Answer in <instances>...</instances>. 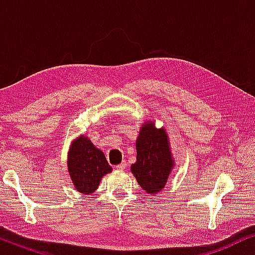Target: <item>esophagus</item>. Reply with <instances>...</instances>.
Listing matches in <instances>:
<instances>
[{"mask_svg":"<svg viewBox=\"0 0 255 255\" xmlns=\"http://www.w3.org/2000/svg\"><path fill=\"white\" fill-rule=\"evenodd\" d=\"M125 168H127V162H122V163H120V165L116 166L117 170H123Z\"/></svg>","mask_w":255,"mask_h":255,"instance_id":"1","label":"esophagus"}]
</instances>
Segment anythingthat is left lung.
I'll list each match as a JSON object with an SVG mask.
<instances>
[{"label":"left lung","mask_w":255,"mask_h":255,"mask_svg":"<svg viewBox=\"0 0 255 255\" xmlns=\"http://www.w3.org/2000/svg\"><path fill=\"white\" fill-rule=\"evenodd\" d=\"M135 145L137 161L131 166L132 173L148 194L159 193L165 187L174 163L166 132L148 123L142 125Z\"/></svg>","instance_id":"obj_1"}]
</instances>
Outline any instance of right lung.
Listing matches in <instances>:
<instances>
[{"label": "right lung", "instance_id": "obj_1", "mask_svg": "<svg viewBox=\"0 0 255 255\" xmlns=\"http://www.w3.org/2000/svg\"><path fill=\"white\" fill-rule=\"evenodd\" d=\"M111 170L104 153L97 149L88 138L82 135L73 142L68 153V172L79 193H94L101 179Z\"/></svg>", "mask_w": 255, "mask_h": 255}]
</instances>
